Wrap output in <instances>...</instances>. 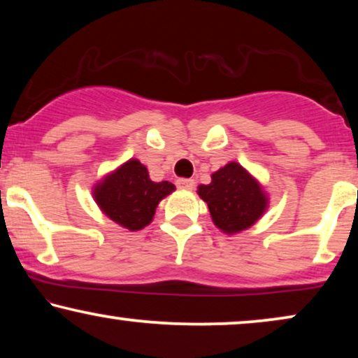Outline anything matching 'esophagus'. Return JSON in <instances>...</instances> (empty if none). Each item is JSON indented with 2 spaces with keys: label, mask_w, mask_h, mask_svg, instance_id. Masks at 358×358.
<instances>
[{
  "label": "esophagus",
  "mask_w": 358,
  "mask_h": 358,
  "mask_svg": "<svg viewBox=\"0 0 358 358\" xmlns=\"http://www.w3.org/2000/svg\"><path fill=\"white\" fill-rule=\"evenodd\" d=\"M176 185H178V187L182 189V190H192L195 182H194V179H184V178H180V179L176 180Z\"/></svg>",
  "instance_id": "obj_1"
}]
</instances>
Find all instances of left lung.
Masks as SVG:
<instances>
[{"label":"left lung","mask_w":358,"mask_h":358,"mask_svg":"<svg viewBox=\"0 0 358 358\" xmlns=\"http://www.w3.org/2000/svg\"><path fill=\"white\" fill-rule=\"evenodd\" d=\"M213 223L227 234L252 227L267 208V195L256 179L238 163H228L212 174V182L199 185Z\"/></svg>","instance_id":"8db88e82"}]
</instances>
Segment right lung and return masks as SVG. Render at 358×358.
<instances>
[{"mask_svg":"<svg viewBox=\"0 0 358 358\" xmlns=\"http://www.w3.org/2000/svg\"><path fill=\"white\" fill-rule=\"evenodd\" d=\"M174 189L168 180L153 182L148 169L138 159H130L96 185L94 199L112 222L138 231L151 223L158 203Z\"/></svg>","mask_w":358,"mask_h":358,"instance_id":"right-lung-1","label":"right lung"}]
</instances>
